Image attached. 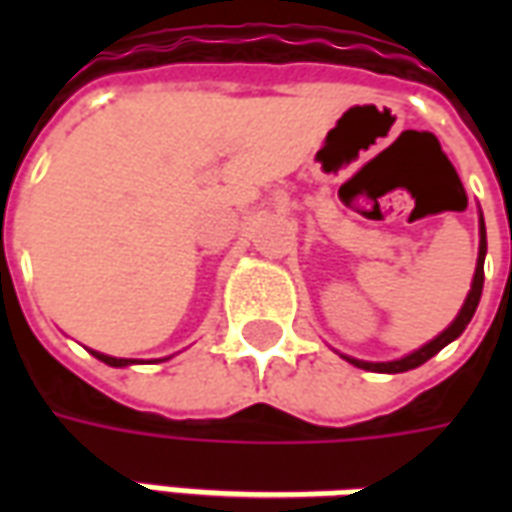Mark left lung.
I'll return each mask as SVG.
<instances>
[{
	"instance_id": "obj_1",
	"label": "left lung",
	"mask_w": 512,
	"mask_h": 512,
	"mask_svg": "<svg viewBox=\"0 0 512 512\" xmlns=\"http://www.w3.org/2000/svg\"><path fill=\"white\" fill-rule=\"evenodd\" d=\"M485 252H488V244H485V222H483V213H480V249H477V266H474V277H472V288L466 293V299H463V307L455 315V321L444 329L441 334H436L430 343H425L417 351H411V354L400 356V359H392V362H365V359H354V356H345V362H351L354 367H362V370H370V373H406V370H414V367L425 365L430 356H436L444 348V345H450L452 340H458L463 334V329L469 326L472 321L474 310H477V304H480V296H483V279H485Z\"/></svg>"
}]
</instances>
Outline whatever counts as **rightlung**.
<instances>
[{"mask_svg":"<svg viewBox=\"0 0 512 512\" xmlns=\"http://www.w3.org/2000/svg\"><path fill=\"white\" fill-rule=\"evenodd\" d=\"M90 354H93L95 359H101V362H106V365H109V367L136 365V359H117V356H106V354H101V351H90Z\"/></svg>","mask_w":512,"mask_h":512,"instance_id":"add662e5","label":"right lung"}]
</instances>
